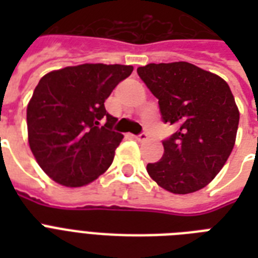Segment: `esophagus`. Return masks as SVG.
<instances>
[{"label":"esophagus","instance_id":"1","mask_svg":"<svg viewBox=\"0 0 258 258\" xmlns=\"http://www.w3.org/2000/svg\"><path fill=\"white\" fill-rule=\"evenodd\" d=\"M135 139H137L138 142H145L149 139V135H147L146 133H142V134H139V135H137V137H135Z\"/></svg>","mask_w":258,"mask_h":258}]
</instances>
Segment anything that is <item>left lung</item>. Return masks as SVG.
I'll list each match as a JSON object with an SVG mask.
<instances>
[{
  "label": "left lung",
  "mask_w": 258,
  "mask_h": 258,
  "mask_svg": "<svg viewBox=\"0 0 258 258\" xmlns=\"http://www.w3.org/2000/svg\"><path fill=\"white\" fill-rule=\"evenodd\" d=\"M138 75L158 99L162 120L178 128L162 142L163 157L147 165L149 175L174 194L198 191L234 147L240 112L228 83L186 61L139 67Z\"/></svg>",
  "instance_id": "obj_1"
}]
</instances>
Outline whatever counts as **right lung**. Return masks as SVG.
Segmentation results:
<instances>
[{"mask_svg":"<svg viewBox=\"0 0 258 258\" xmlns=\"http://www.w3.org/2000/svg\"><path fill=\"white\" fill-rule=\"evenodd\" d=\"M134 67L82 64L46 74L26 108L36 161L57 183L80 187L108 169L123 139L104 101Z\"/></svg>","mask_w":258,"mask_h":258,"instance_id":"right-lung-1","label":"right lung"}]
</instances>
